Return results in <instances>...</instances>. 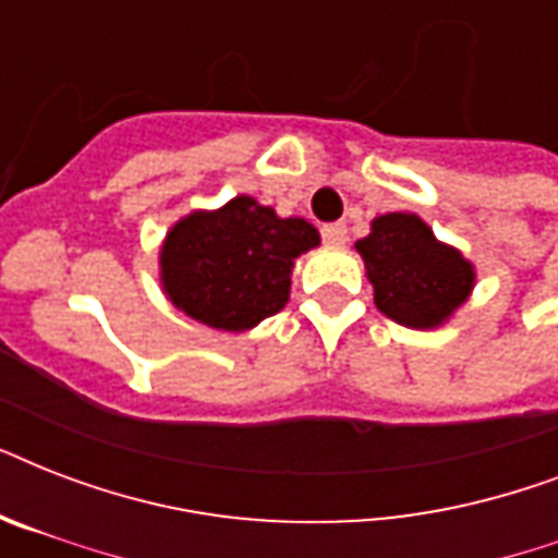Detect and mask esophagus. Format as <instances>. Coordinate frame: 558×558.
<instances>
[{
  "mask_svg": "<svg viewBox=\"0 0 558 558\" xmlns=\"http://www.w3.org/2000/svg\"><path fill=\"white\" fill-rule=\"evenodd\" d=\"M322 240L327 245H344L348 243V226H344V222H330V226H324Z\"/></svg>",
  "mask_w": 558,
  "mask_h": 558,
  "instance_id": "esophagus-1",
  "label": "esophagus"
}]
</instances>
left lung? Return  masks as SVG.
<instances>
[{"mask_svg": "<svg viewBox=\"0 0 558 558\" xmlns=\"http://www.w3.org/2000/svg\"><path fill=\"white\" fill-rule=\"evenodd\" d=\"M373 301L397 324L428 330L458 310L475 283L472 263L451 245L434 240L432 228L414 214H385L359 240Z\"/></svg>", "mask_w": 558, "mask_h": 558, "instance_id": "obj_1", "label": "left lung"}]
</instances>
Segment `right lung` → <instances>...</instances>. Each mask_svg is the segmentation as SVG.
Masks as SVG:
<instances>
[{
  "mask_svg": "<svg viewBox=\"0 0 558 558\" xmlns=\"http://www.w3.org/2000/svg\"><path fill=\"white\" fill-rule=\"evenodd\" d=\"M318 245L306 219L278 214L252 196L191 214L170 228L161 283L170 301L214 330H252L287 304L298 254Z\"/></svg>",
  "mask_w": 558,
  "mask_h": 558,
  "instance_id": "1",
  "label": "right lung"
}]
</instances>
